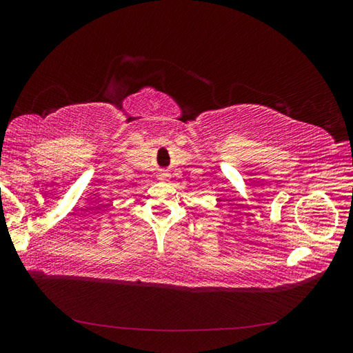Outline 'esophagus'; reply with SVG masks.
Returning a JSON list of instances; mask_svg holds the SVG:
<instances>
[{
  "label": "esophagus",
  "instance_id": "1",
  "mask_svg": "<svg viewBox=\"0 0 353 353\" xmlns=\"http://www.w3.org/2000/svg\"><path fill=\"white\" fill-rule=\"evenodd\" d=\"M168 174L166 172H162V174H159V179H162V181H168Z\"/></svg>",
  "mask_w": 353,
  "mask_h": 353
}]
</instances>
